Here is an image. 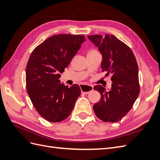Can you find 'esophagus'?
Returning <instances> with one entry per match:
<instances>
[{"label":"esophagus","instance_id":"obj_1","mask_svg":"<svg viewBox=\"0 0 160 160\" xmlns=\"http://www.w3.org/2000/svg\"><path fill=\"white\" fill-rule=\"evenodd\" d=\"M81 92L84 94H88L91 91L93 90V87L91 85H80Z\"/></svg>","mask_w":160,"mask_h":160}]
</instances>
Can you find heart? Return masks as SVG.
<instances>
[{"mask_svg":"<svg viewBox=\"0 0 160 160\" xmlns=\"http://www.w3.org/2000/svg\"><path fill=\"white\" fill-rule=\"evenodd\" d=\"M93 51H94V50H91V51H89L88 53H89V52H93Z\"/></svg>","mask_w":160,"mask_h":160,"instance_id":"obj_1","label":"heart"}]
</instances>
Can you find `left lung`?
I'll list each match as a JSON object with an SVG mask.
<instances>
[{
    "mask_svg": "<svg viewBox=\"0 0 160 160\" xmlns=\"http://www.w3.org/2000/svg\"><path fill=\"white\" fill-rule=\"evenodd\" d=\"M89 39L102 55L101 69L106 76L111 74V89L106 91L101 85L94 87L101 99L93 105L99 119L115 123L122 119L133 107L140 91L138 65L132 49L114 35H89Z\"/></svg>",
    "mask_w": 160,
    "mask_h": 160,
    "instance_id": "left-lung-1",
    "label": "left lung"
}]
</instances>
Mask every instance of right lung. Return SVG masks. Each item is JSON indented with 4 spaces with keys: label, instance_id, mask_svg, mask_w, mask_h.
I'll list each match as a JSON object with an SVG mask.
<instances>
[{
    "label": "right lung",
    "instance_id": "1",
    "mask_svg": "<svg viewBox=\"0 0 160 160\" xmlns=\"http://www.w3.org/2000/svg\"><path fill=\"white\" fill-rule=\"evenodd\" d=\"M85 41L83 35H53L38 45L28 59L27 93L37 112L48 122L65 119L80 96L78 85L65 86L59 78Z\"/></svg>",
    "mask_w": 160,
    "mask_h": 160
}]
</instances>
